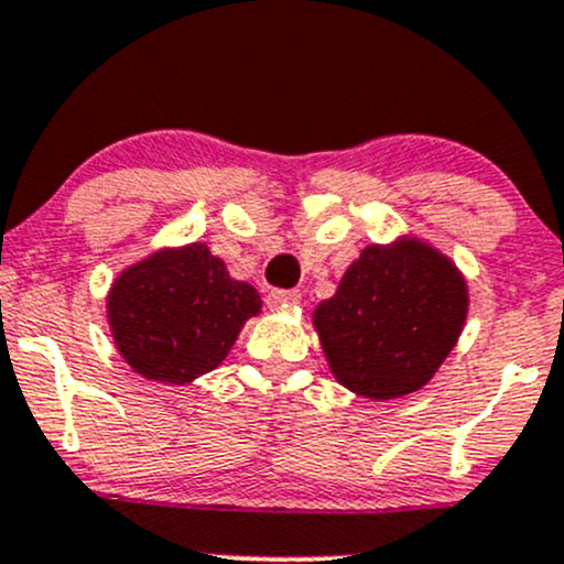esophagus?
<instances>
[{"label":"esophagus","mask_w":564,"mask_h":564,"mask_svg":"<svg viewBox=\"0 0 564 564\" xmlns=\"http://www.w3.org/2000/svg\"><path fill=\"white\" fill-rule=\"evenodd\" d=\"M301 301V293L299 290H271L269 295H265V304L269 306H290V304H299Z\"/></svg>","instance_id":"obj_1"}]
</instances>
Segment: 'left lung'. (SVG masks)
Returning <instances> with one entry per match:
<instances>
[{"mask_svg":"<svg viewBox=\"0 0 564 564\" xmlns=\"http://www.w3.org/2000/svg\"><path fill=\"white\" fill-rule=\"evenodd\" d=\"M468 312L459 271L420 241L368 247L314 312L344 387L387 401L420 390L452 352Z\"/></svg>","mask_w":564,"mask_h":564,"instance_id":"obj_1","label":"left lung"}]
</instances>
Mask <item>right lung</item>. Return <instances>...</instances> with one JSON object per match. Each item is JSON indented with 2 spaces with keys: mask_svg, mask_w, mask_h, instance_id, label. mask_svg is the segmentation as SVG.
Wrapping results in <instances>:
<instances>
[{
  "mask_svg": "<svg viewBox=\"0 0 564 564\" xmlns=\"http://www.w3.org/2000/svg\"><path fill=\"white\" fill-rule=\"evenodd\" d=\"M115 344L134 371L155 381L202 377L223 362L260 295L228 276L204 245L166 250L118 276L107 299Z\"/></svg>",
  "mask_w": 564,
  "mask_h": 564,
  "instance_id": "right-lung-1",
  "label": "right lung"
}]
</instances>
